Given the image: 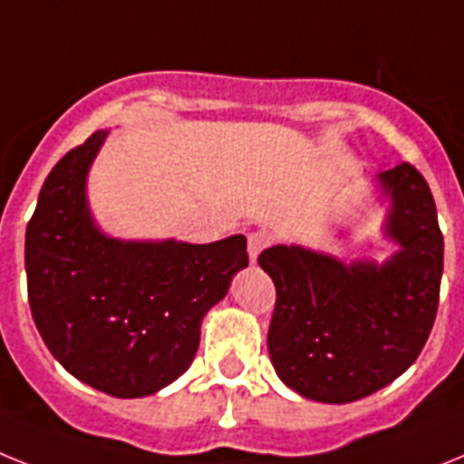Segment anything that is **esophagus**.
<instances>
[{"label": "esophagus", "mask_w": 464, "mask_h": 464, "mask_svg": "<svg viewBox=\"0 0 464 464\" xmlns=\"http://www.w3.org/2000/svg\"><path fill=\"white\" fill-rule=\"evenodd\" d=\"M268 245V236L264 231H255L247 236V255H250V262L255 264L256 256L262 255V250Z\"/></svg>", "instance_id": "esophagus-1"}]
</instances>
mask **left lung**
Returning a JSON list of instances; mask_svg holds the SVG:
<instances>
[{"instance_id": "left-lung-1", "label": "left lung", "mask_w": 464, "mask_h": 464, "mask_svg": "<svg viewBox=\"0 0 464 464\" xmlns=\"http://www.w3.org/2000/svg\"><path fill=\"white\" fill-rule=\"evenodd\" d=\"M372 188L387 205L382 238L396 247L384 262H344L302 243L259 255L278 295L266 337L276 375L318 403H352L394 382L437 318L443 236L430 186L401 162L375 174ZM349 236V226L337 231Z\"/></svg>"}]
</instances>
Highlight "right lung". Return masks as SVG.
I'll use <instances>...</instances> for the list:
<instances>
[{
  "instance_id": "1",
  "label": "right lung",
  "mask_w": 464,
  "mask_h": 464,
  "mask_svg": "<svg viewBox=\"0 0 464 464\" xmlns=\"http://www.w3.org/2000/svg\"><path fill=\"white\" fill-rule=\"evenodd\" d=\"M111 130L58 160L25 231L27 299L46 349L80 382L118 399L184 375L202 318L247 266L245 236L208 245L115 238L99 226L89 172Z\"/></svg>"
}]
</instances>
